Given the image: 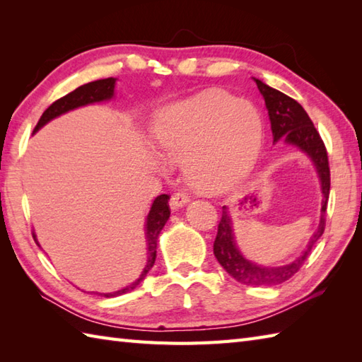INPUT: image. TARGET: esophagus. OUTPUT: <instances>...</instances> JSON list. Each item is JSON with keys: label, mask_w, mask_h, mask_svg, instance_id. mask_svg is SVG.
Returning a JSON list of instances; mask_svg holds the SVG:
<instances>
[{"label": "esophagus", "mask_w": 362, "mask_h": 362, "mask_svg": "<svg viewBox=\"0 0 362 362\" xmlns=\"http://www.w3.org/2000/svg\"><path fill=\"white\" fill-rule=\"evenodd\" d=\"M189 202V196L185 193H175L171 196V201H169V205H171V210H179L182 206H185Z\"/></svg>", "instance_id": "esophagus-1"}]
</instances>
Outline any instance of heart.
<instances>
[{"instance_id": "1", "label": "heart", "mask_w": 362, "mask_h": 362, "mask_svg": "<svg viewBox=\"0 0 362 362\" xmlns=\"http://www.w3.org/2000/svg\"><path fill=\"white\" fill-rule=\"evenodd\" d=\"M153 136L166 163H183L191 187L219 194L257 165L264 129L252 104L227 91L205 90L165 105L156 117Z\"/></svg>"}]
</instances>
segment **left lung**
Listing matches in <instances>:
<instances>
[{"instance_id":"obj_1","label":"left lung","mask_w":362,"mask_h":362,"mask_svg":"<svg viewBox=\"0 0 362 362\" xmlns=\"http://www.w3.org/2000/svg\"><path fill=\"white\" fill-rule=\"evenodd\" d=\"M259 93L263 95L266 109L271 121V130L274 136V143L284 140V143L305 152L313 161L314 168L320 182L322 191V209H320V221L319 226L310 238L308 244L300 255L283 266H261L249 261L245 258L241 250L238 249L235 241L233 222L227 206H222V218L218 226V235L213 244L214 257L219 261V264L226 269V272L233 276L236 281L249 286H274L283 281L289 280L294 275L305 259L311 253L313 245L322 236L325 230V211L329 194V166L325 144L322 141L319 132L314 127L313 121L310 119L308 113L294 99L286 96L281 91L266 86L263 81L255 79Z\"/></svg>"}]
</instances>
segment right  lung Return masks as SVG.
<instances>
[{
	"label": "right lung",
	"mask_w": 362,
	"mask_h": 362,
	"mask_svg": "<svg viewBox=\"0 0 362 362\" xmlns=\"http://www.w3.org/2000/svg\"><path fill=\"white\" fill-rule=\"evenodd\" d=\"M115 86H117V79L115 78H107V79H99L95 82H88L86 86H81L79 88H76L71 93H68L66 96L57 99L56 103H52L48 109L43 112V115L38 119L37 126L34 129V134L38 132L45 124L54 118L60 117L70 110L78 109V107H83L88 104H96V103H103V101H110V99L115 96ZM169 196L168 194H160L156 197V201L152 202L151 210L148 213V218H146V241H148V259H146V266L143 269V272L140 274V276L134 281L127 284L126 288L113 291V292H96L98 296L101 297H118L126 294V292L134 291L138 284H140L148 272L151 271V267L156 263V257H157V241H158V235L161 232V228L165 227L166 221L169 219ZM35 243L37 236L35 233H33Z\"/></svg>",
	"instance_id": "add662e5"
}]
</instances>
